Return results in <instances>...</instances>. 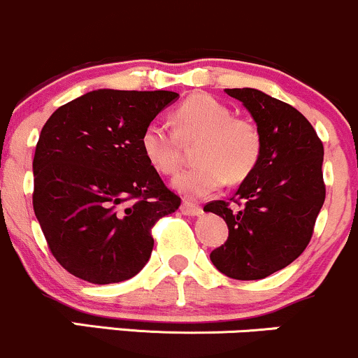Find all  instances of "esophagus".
Wrapping results in <instances>:
<instances>
[{
    "instance_id": "1",
    "label": "esophagus",
    "mask_w": 358,
    "mask_h": 358,
    "mask_svg": "<svg viewBox=\"0 0 358 358\" xmlns=\"http://www.w3.org/2000/svg\"><path fill=\"white\" fill-rule=\"evenodd\" d=\"M201 211H203V208H201L199 204L191 203V201H184V203L180 204V213L186 216H198L201 215Z\"/></svg>"
}]
</instances>
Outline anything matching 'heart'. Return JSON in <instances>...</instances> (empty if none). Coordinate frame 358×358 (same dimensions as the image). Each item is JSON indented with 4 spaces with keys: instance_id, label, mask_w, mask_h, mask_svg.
<instances>
[{
    "instance_id": "1",
    "label": "heart",
    "mask_w": 358,
    "mask_h": 358,
    "mask_svg": "<svg viewBox=\"0 0 358 358\" xmlns=\"http://www.w3.org/2000/svg\"><path fill=\"white\" fill-rule=\"evenodd\" d=\"M174 130L150 122L143 128L140 145L147 162L164 176L180 166V140L199 138L198 166L174 179V187L186 198L199 199L218 191L224 182L238 184L254 172L262 154V135L252 120L233 116L231 108L208 92L184 99L172 113Z\"/></svg>"
}]
</instances>
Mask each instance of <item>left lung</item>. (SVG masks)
Returning <instances> with one entry per match:
<instances>
[{
    "instance_id": "8db88e82",
    "label": "left lung",
    "mask_w": 358,
    "mask_h": 358,
    "mask_svg": "<svg viewBox=\"0 0 358 358\" xmlns=\"http://www.w3.org/2000/svg\"><path fill=\"white\" fill-rule=\"evenodd\" d=\"M254 116L262 154L230 201H210L204 211L222 216L228 238L210 254L213 266L238 280H257L303 254L324 203L323 142L291 104L262 91L227 90Z\"/></svg>"
}]
</instances>
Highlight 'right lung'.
Wrapping results in <instances>:
<instances>
[{"instance_id":"1","label":"right lung","mask_w":358,"mask_h":358,"mask_svg":"<svg viewBox=\"0 0 358 358\" xmlns=\"http://www.w3.org/2000/svg\"><path fill=\"white\" fill-rule=\"evenodd\" d=\"M172 91H91L55 110L34 157V211L50 254L92 284L130 279L154 248L152 228L180 198L147 162L140 136Z\"/></svg>"}]
</instances>
